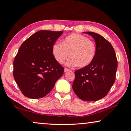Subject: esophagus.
Returning a JSON list of instances; mask_svg holds the SVG:
<instances>
[{
  "mask_svg": "<svg viewBox=\"0 0 131 131\" xmlns=\"http://www.w3.org/2000/svg\"><path fill=\"white\" fill-rule=\"evenodd\" d=\"M69 70H70L69 69H68V68H65V69H64V72H68V71H69Z\"/></svg>",
  "mask_w": 131,
  "mask_h": 131,
  "instance_id": "1",
  "label": "esophagus"
}]
</instances>
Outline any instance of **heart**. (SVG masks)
Returning <instances> with one entry per match:
<instances>
[{
  "instance_id": "1",
  "label": "heart",
  "mask_w": 131,
  "mask_h": 131,
  "mask_svg": "<svg viewBox=\"0 0 131 131\" xmlns=\"http://www.w3.org/2000/svg\"><path fill=\"white\" fill-rule=\"evenodd\" d=\"M96 46L88 37L78 34L68 35L62 43H55L52 45V52L54 58L60 64L66 62L69 66H77L84 68L91 63L96 54Z\"/></svg>"
}]
</instances>
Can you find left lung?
Instances as JSON below:
<instances>
[{
	"instance_id": "obj_1",
	"label": "left lung",
	"mask_w": 131,
	"mask_h": 131,
	"mask_svg": "<svg viewBox=\"0 0 131 131\" xmlns=\"http://www.w3.org/2000/svg\"><path fill=\"white\" fill-rule=\"evenodd\" d=\"M96 43V54L90 65L75 72L72 88L80 99L85 101L99 100L107 95L116 80L117 59L109 41L91 32Z\"/></svg>"
}]
</instances>
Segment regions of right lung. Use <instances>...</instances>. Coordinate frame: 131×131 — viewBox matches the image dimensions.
Here are the masks:
<instances>
[{
	"instance_id": "right-lung-1",
	"label": "right lung",
	"mask_w": 131,
	"mask_h": 131,
	"mask_svg": "<svg viewBox=\"0 0 131 131\" xmlns=\"http://www.w3.org/2000/svg\"><path fill=\"white\" fill-rule=\"evenodd\" d=\"M62 31L40 30L21 44L13 62V76L24 95L41 98L54 88L64 68L55 60L52 47Z\"/></svg>"
}]
</instances>
